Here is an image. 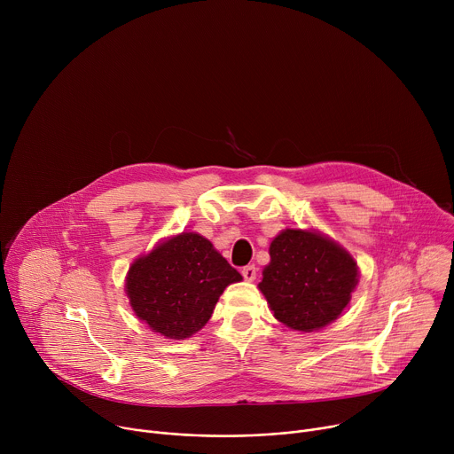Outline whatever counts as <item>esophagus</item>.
Here are the masks:
<instances>
[{
	"label": "esophagus",
	"instance_id": "1",
	"mask_svg": "<svg viewBox=\"0 0 454 454\" xmlns=\"http://www.w3.org/2000/svg\"><path fill=\"white\" fill-rule=\"evenodd\" d=\"M242 277H244V280H247V282H251V280H254V277H256V270H254V266H246V268H242Z\"/></svg>",
	"mask_w": 454,
	"mask_h": 454
}]
</instances>
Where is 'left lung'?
<instances>
[{"instance_id": "8db88e82", "label": "left lung", "mask_w": 454, "mask_h": 454, "mask_svg": "<svg viewBox=\"0 0 454 454\" xmlns=\"http://www.w3.org/2000/svg\"><path fill=\"white\" fill-rule=\"evenodd\" d=\"M270 254L258 289L284 325L310 333L343 312L357 284V264L343 247L314 231L286 230Z\"/></svg>"}]
</instances>
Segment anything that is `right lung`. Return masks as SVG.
Returning <instances> with one entry per match:
<instances>
[{
	"label": "right lung",
	"instance_id": "right-lung-1",
	"mask_svg": "<svg viewBox=\"0 0 454 454\" xmlns=\"http://www.w3.org/2000/svg\"><path fill=\"white\" fill-rule=\"evenodd\" d=\"M240 273L198 233H181L140 256L125 291L140 319L165 338L183 340L201 331L223 291Z\"/></svg>",
	"mask_w": 454,
	"mask_h": 454
}]
</instances>
